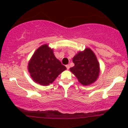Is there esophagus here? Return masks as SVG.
I'll return each mask as SVG.
<instances>
[{
  "mask_svg": "<svg viewBox=\"0 0 128 128\" xmlns=\"http://www.w3.org/2000/svg\"><path fill=\"white\" fill-rule=\"evenodd\" d=\"M66 68H67V69H69V68H70V66L69 65V64H68V65H66Z\"/></svg>",
  "mask_w": 128,
  "mask_h": 128,
  "instance_id": "34e87169",
  "label": "esophagus"
}]
</instances>
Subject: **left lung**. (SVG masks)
<instances>
[{
	"instance_id": "8db88e82",
	"label": "left lung",
	"mask_w": 128,
	"mask_h": 128,
	"mask_svg": "<svg viewBox=\"0 0 128 128\" xmlns=\"http://www.w3.org/2000/svg\"><path fill=\"white\" fill-rule=\"evenodd\" d=\"M72 62L74 66L70 68V70L83 86L92 84L98 78L100 64L91 49L86 48L84 51L77 52Z\"/></svg>"
}]
</instances>
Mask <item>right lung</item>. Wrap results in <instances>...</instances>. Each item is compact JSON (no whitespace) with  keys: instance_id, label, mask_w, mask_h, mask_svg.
<instances>
[{"instance_id":"add662e5","label":"right lung","mask_w":128,"mask_h":128,"mask_svg":"<svg viewBox=\"0 0 128 128\" xmlns=\"http://www.w3.org/2000/svg\"><path fill=\"white\" fill-rule=\"evenodd\" d=\"M66 69L55 57L53 49L44 44L38 48L28 64V70L34 82L41 86L52 84Z\"/></svg>"}]
</instances>
